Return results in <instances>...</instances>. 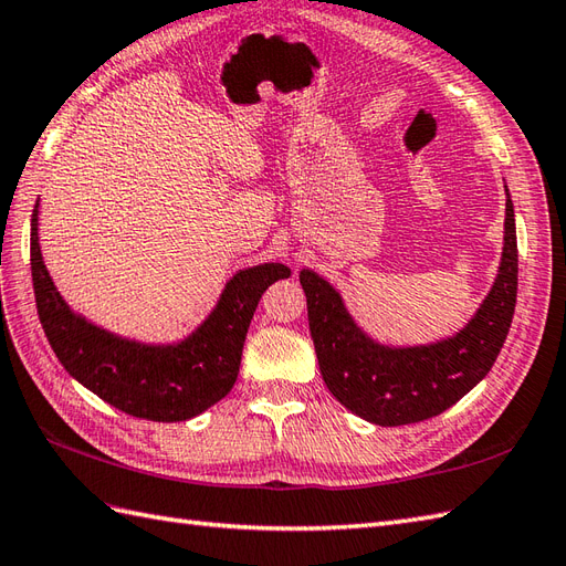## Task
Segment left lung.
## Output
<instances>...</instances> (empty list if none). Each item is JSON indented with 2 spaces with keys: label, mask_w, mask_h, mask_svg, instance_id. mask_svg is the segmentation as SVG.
<instances>
[{
  "label": "left lung",
  "mask_w": 566,
  "mask_h": 566,
  "mask_svg": "<svg viewBox=\"0 0 566 566\" xmlns=\"http://www.w3.org/2000/svg\"><path fill=\"white\" fill-rule=\"evenodd\" d=\"M516 274V224L510 191L495 284L471 321L447 339L418 346L375 342L356 325L335 286L313 270H301L311 337L332 397L368 423L385 428L440 416L471 392L495 364L514 317Z\"/></svg>",
  "instance_id": "obj_1"
}]
</instances>
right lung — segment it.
Here are the masks:
<instances>
[{"mask_svg":"<svg viewBox=\"0 0 566 566\" xmlns=\"http://www.w3.org/2000/svg\"><path fill=\"white\" fill-rule=\"evenodd\" d=\"M38 206L31 220V272L42 329L71 378L128 416L157 423L188 421L234 387L245 332L260 296L292 270L263 263L239 270L210 315L174 344H145L99 327L69 308L42 260Z\"/></svg>","mask_w":566,"mask_h":566,"instance_id":"right-lung-1","label":"right lung"}]
</instances>
